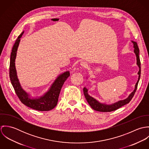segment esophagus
I'll use <instances>...</instances> for the list:
<instances>
[{
	"mask_svg": "<svg viewBox=\"0 0 149 149\" xmlns=\"http://www.w3.org/2000/svg\"><path fill=\"white\" fill-rule=\"evenodd\" d=\"M80 65H81V66L82 67L85 68H86L88 67L87 63H86L85 61H81V62L80 63Z\"/></svg>",
	"mask_w": 149,
	"mask_h": 149,
	"instance_id": "esophagus-1",
	"label": "esophagus"
}]
</instances>
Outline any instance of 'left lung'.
Wrapping results in <instances>:
<instances>
[{
  "mask_svg": "<svg viewBox=\"0 0 149 149\" xmlns=\"http://www.w3.org/2000/svg\"><path fill=\"white\" fill-rule=\"evenodd\" d=\"M131 42L133 43V47L134 48V53L135 54V56L136 57V65L139 67V71L138 72V81H137L136 84L135 85L134 90L129 95L127 98H126L124 100H119L116 103H112L111 104H107L106 103H102L99 102L96 99L91 96L88 93V89L86 87H84L83 88V92H84V96L86 98V100L87 102L88 103V104H89V106L91 107V108L92 109H93L94 110L97 111H100V112L113 111H115V110L121 107L126 105V104H128L131 101L132 98L133 97V96L135 94V92H136L138 84V82L140 79L141 70V62H140V58H139V49L138 48L137 43L134 42L133 41H131Z\"/></svg>",
  "mask_w": 149,
  "mask_h": 149,
  "instance_id": "left-lung-1",
  "label": "left lung"
}]
</instances>
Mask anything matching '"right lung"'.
I'll list each match as a JSON object with an SVG mask.
<instances>
[{
  "label": "right lung",
  "instance_id": "right-lung-1",
  "mask_svg": "<svg viewBox=\"0 0 149 149\" xmlns=\"http://www.w3.org/2000/svg\"><path fill=\"white\" fill-rule=\"evenodd\" d=\"M23 33L24 31L18 37L13 46L11 53L10 78L11 84L18 97L22 103L25 106L40 111H50L57 106L61 88L65 80L70 76V72L69 71H66L58 75L47 91L45 92L42 96L31 97V95L24 90L22 87L18 78L15 64L18 47L21 41V38Z\"/></svg>",
  "mask_w": 149,
  "mask_h": 149
}]
</instances>
